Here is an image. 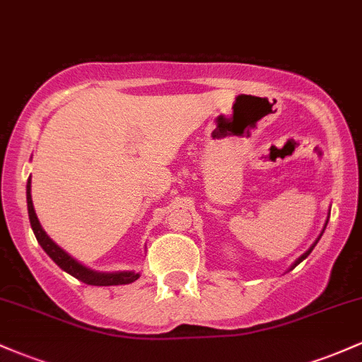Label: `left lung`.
<instances>
[{
    "label": "left lung",
    "instance_id": "obj_1",
    "mask_svg": "<svg viewBox=\"0 0 362 362\" xmlns=\"http://www.w3.org/2000/svg\"><path fill=\"white\" fill-rule=\"evenodd\" d=\"M328 218H330V211H328V216H327V221H325V226H323L322 233H320V235H318V238H317V240H315V242H313V245H311V247L308 248V250H306L305 253H303V255H301V257H298V259L293 262V265H291V267L288 269V272H289V271H293V269H294V267H296V265H298V264H300V262H303V260H305V259H306V257H308V255H310V253H311V250H313V248H315V245H317V243H318V240H320V238H322L323 231H325V228H327V223H328Z\"/></svg>",
    "mask_w": 362,
    "mask_h": 362
}]
</instances>
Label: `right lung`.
I'll use <instances>...</instances> for the list:
<instances>
[{
	"label": "right lung",
	"mask_w": 362,
	"mask_h": 362,
	"mask_svg": "<svg viewBox=\"0 0 362 362\" xmlns=\"http://www.w3.org/2000/svg\"><path fill=\"white\" fill-rule=\"evenodd\" d=\"M30 185L32 180H27V209H28V219H30V226L34 230V235L39 242L40 247L44 248V252L47 253L51 259L56 262L57 265L64 272H68L69 276L76 277L78 281L85 282L90 286H120V284H131V282L138 281L141 274L136 271H115V272H100L93 271V269L86 267L81 262L73 259L68 252H64L57 243H54L49 235L45 233L44 228L40 226L39 218H37L34 202H32V194H30Z\"/></svg>",
	"instance_id": "add662e5"
}]
</instances>
